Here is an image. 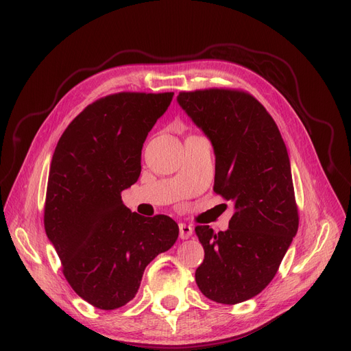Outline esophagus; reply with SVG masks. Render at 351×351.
I'll list each match as a JSON object with an SVG mask.
<instances>
[{"label":"esophagus","mask_w":351,"mask_h":351,"mask_svg":"<svg viewBox=\"0 0 351 351\" xmlns=\"http://www.w3.org/2000/svg\"><path fill=\"white\" fill-rule=\"evenodd\" d=\"M193 233V228L186 223H180L179 225V236L180 239H189Z\"/></svg>","instance_id":"34e87169"}]
</instances>
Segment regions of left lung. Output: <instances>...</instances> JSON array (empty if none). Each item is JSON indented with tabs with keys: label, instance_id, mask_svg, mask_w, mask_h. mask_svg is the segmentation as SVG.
I'll list each match as a JSON object with an SVG mask.
<instances>
[{
	"label": "left lung",
	"instance_id": "obj_1",
	"mask_svg": "<svg viewBox=\"0 0 351 351\" xmlns=\"http://www.w3.org/2000/svg\"><path fill=\"white\" fill-rule=\"evenodd\" d=\"M178 104L212 142L213 191L234 204L228 230L195 228L205 249L196 285L216 303H242L273 280L298 233L286 145L265 106L247 92H180Z\"/></svg>",
	"mask_w": 351,
	"mask_h": 351
}]
</instances>
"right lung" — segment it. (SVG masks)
<instances>
[{"label":"right lung","instance_id":"add662e5","mask_svg":"<svg viewBox=\"0 0 351 351\" xmlns=\"http://www.w3.org/2000/svg\"><path fill=\"white\" fill-rule=\"evenodd\" d=\"M172 98L173 92L101 98L68 125L52 155L45 232L71 287L101 310L131 302L145 267L178 239L173 219L141 216L121 197L138 180L143 142Z\"/></svg>","mask_w":351,"mask_h":351}]
</instances>
